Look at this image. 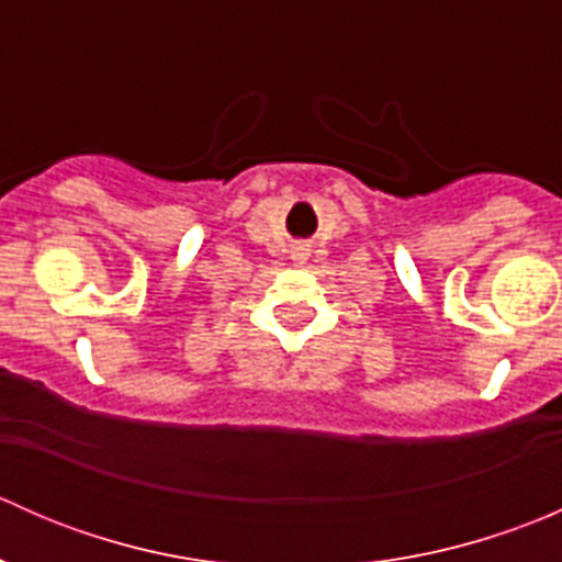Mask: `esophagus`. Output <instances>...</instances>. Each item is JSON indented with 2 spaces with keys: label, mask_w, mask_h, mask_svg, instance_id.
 <instances>
[{
  "label": "esophagus",
  "mask_w": 562,
  "mask_h": 562,
  "mask_svg": "<svg viewBox=\"0 0 562 562\" xmlns=\"http://www.w3.org/2000/svg\"><path fill=\"white\" fill-rule=\"evenodd\" d=\"M307 255H310V245H302V241H299V245L291 247V258L299 260V263H304V260H307Z\"/></svg>",
  "instance_id": "esophagus-1"
}]
</instances>
